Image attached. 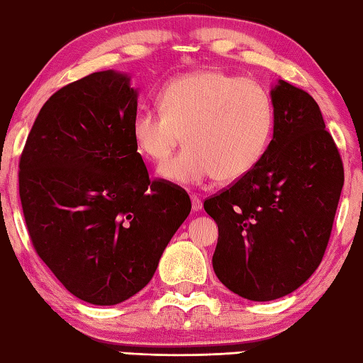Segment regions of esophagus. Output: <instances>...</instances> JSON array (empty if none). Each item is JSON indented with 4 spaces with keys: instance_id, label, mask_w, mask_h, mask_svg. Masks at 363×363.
<instances>
[{
    "instance_id": "esophagus-1",
    "label": "esophagus",
    "mask_w": 363,
    "mask_h": 363,
    "mask_svg": "<svg viewBox=\"0 0 363 363\" xmlns=\"http://www.w3.org/2000/svg\"><path fill=\"white\" fill-rule=\"evenodd\" d=\"M201 206H203V203H201V200H200V196L191 195V210H193V211H200Z\"/></svg>"
}]
</instances>
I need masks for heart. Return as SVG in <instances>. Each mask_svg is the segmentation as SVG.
Listing matches in <instances>:
<instances>
[{
	"instance_id": "heart-1",
	"label": "heart",
	"mask_w": 363,
	"mask_h": 363,
	"mask_svg": "<svg viewBox=\"0 0 363 363\" xmlns=\"http://www.w3.org/2000/svg\"><path fill=\"white\" fill-rule=\"evenodd\" d=\"M160 107L133 116L132 137L140 153L163 162L158 175L177 185H196L215 177L233 183L255 170L274 132V104L261 84L216 69L172 79L160 92Z\"/></svg>"
}]
</instances>
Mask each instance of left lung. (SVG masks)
<instances>
[{
    "label": "left lung",
    "mask_w": 363,
    "mask_h": 363,
    "mask_svg": "<svg viewBox=\"0 0 363 363\" xmlns=\"http://www.w3.org/2000/svg\"><path fill=\"white\" fill-rule=\"evenodd\" d=\"M271 99L274 132L266 155L203 205L218 225L215 274L257 302L291 294L314 274L344 186L339 150L314 99L281 79Z\"/></svg>",
    "instance_id": "8db88e82"
}]
</instances>
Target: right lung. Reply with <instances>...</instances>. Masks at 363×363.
Returning <instances> with one entry per match:
<instances>
[{"label":"right lung","instance_id":"1","mask_svg":"<svg viewBox=\"0 0 363 363\" xmlns=\"http://www.w3.org/2000/svg\"><path fill=\"white\" fill-rule=\"evenodd\" d=\"M130 76L94 72L52 94L19 160L33 246L66 289L94 306L142 291L182 223L188 193L150 182L132 137Z\"/></svg>","mask_w":363,"mask_h":363}]
</instances>
